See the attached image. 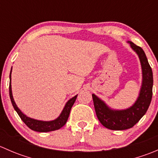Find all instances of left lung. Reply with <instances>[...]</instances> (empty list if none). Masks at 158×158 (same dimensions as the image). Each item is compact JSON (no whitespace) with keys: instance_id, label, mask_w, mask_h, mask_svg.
Returning a JSON list of instances; mask_svg holds the SVG:
<instances>
[{"instance_id":"8db88e82","label":"left lung","mask_w":158,"mask_h":158,"mask_svg":"<svg viewBox=\"0 0 158 158\" xmlns=\"http://www.w3.org/2000/svg\"><path fill=\"white\" fill-rule=\"evenodd\" d=\"M128 43L138 56L142 71V82L135 102L128 109H113L95 94H92L97 118L103 126L111 130L121 131L132 128L145 114L152 98L153 73L147 56L142 48L131 41Z\"/></svg>"}]
</instances>
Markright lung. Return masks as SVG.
<instances>
[{
  "mask_svg": "<svg viewBox=\"0 0 158 158\" xmlns=\"http://www.w3.org/2000/svg\"><path fill=\"white\" fill-rule=\"evenodd\" d=\"M11 71H12V68H11L10 73V85H9V94H10V98L11 103H12L13 106H14V109L17 111L18 115L21 118V120L24 122L27 125L28 128H30L31 130L35 131L38 132H48L52 131L58 130V129L61 128L63 125H66V122L68 120V118L69 116L70 110L73 107V104L76 102L77 95H75L69 100H68L67 102L65 105L64 108H63V111L60 113L58 118L52 121H41V120H36V119L31 118L28 117L26 114H23L20 109L17 107L16 105L15 102H14V97H13L12 94V89H11Z\"/></svg>",
  "mask_w": 158,
  "mask_h": 158,
  "instance_id": "1",
  "label": "right lung"
}]
</instances>
